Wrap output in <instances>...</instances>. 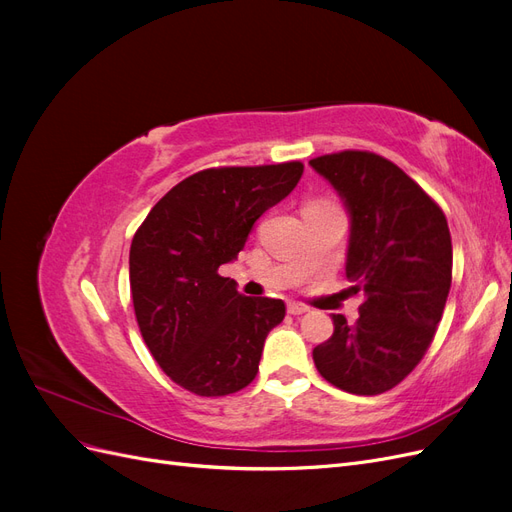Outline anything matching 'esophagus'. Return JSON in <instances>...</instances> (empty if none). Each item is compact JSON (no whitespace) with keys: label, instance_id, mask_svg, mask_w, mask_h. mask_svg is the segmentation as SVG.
Segmentation results:
<instances>
[{"label":"esophagus","instance_id":"esophagus-1","mask_svg":"<svg viewBox=\"0 0 512 512\" xmlns=\"http://www.w3.org/2000/svg\"><path fill=\"white\" fill-rule=\"evenodd\" d=\"M305 312H307V305L297 303V301L288 303V314H292V316H301V314H305Z\"/></svg>","mask_w":512,"mask_h":512}]
</instances>
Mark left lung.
I'll return each instance as SVG.
<instances>
[{
	"label": "left lung",
	"instance_id": "left-lung-1",
	"mask_svg": "<svg viewBox=\"0 0 512 512\" xmlns=\"http://www.w3.org/2000/svg\"><path fill=\"white\" fill-rule=\"evenodd\" d=\"M350 215L346 277L361 294L359 320L333 314V335L314 348L320 376L352 395L391 391L421 363L453 277L442 209L397 164L369 151L309 160Z\"/></svg>",
	"mask_w": 512,
	"mask_h": 512
}]
</instances>
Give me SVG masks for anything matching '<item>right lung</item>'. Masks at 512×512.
I'll return each instance as SVG.
<instances>
[{"mask_svg": "<svg viewBox=\"0 0 512 512\" xmlns=\"http://www.w3.org/2000/svg\"><path fill=\"white\" fill-rule=\"evenodd\" d=\"M301 175V162L200 170L162 196L136 230L130 290L138 329L185 391L222 397L256 378L262 346L286 305L243 297L220 267L237 258L256 220Z\"/></svg>", "mask_w": 512, "mask_h": 512, "instance_id": "obj_1", "label": "right lung"}]
</instances>
